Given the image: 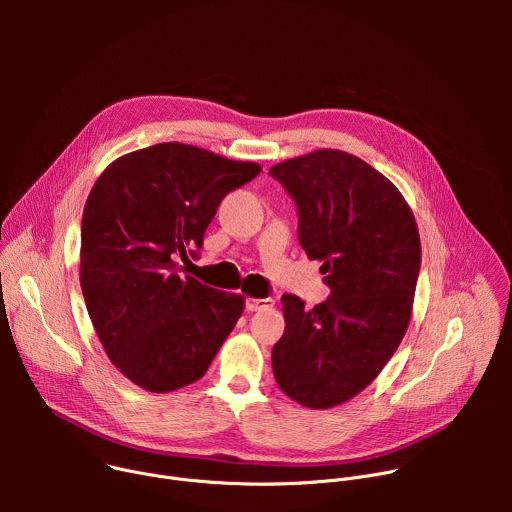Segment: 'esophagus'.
<instances>
[{
    "mask_svg": "<svg viewBox=\"0 0 512 512\" xmlns=\"http://www.w3.org/2000/svg\"><path fill=\"white\" fill-rule=\"evenodd\" d=\"M273 304H275V300H271V298H249L245 308H247V312H261V310L273 308Z\"/></svg>",
    "mask_w": 512,
    "mask_h": 512,
    "instance_id": "34e87169",
    "label": "esophagus"
}]
</instances>
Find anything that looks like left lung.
<instances>
[{"instance_id":"8db88e82","label":"left lung","mask_w":512,"mask_h":512,"mask_svg":"<svg viewBox=\"0 0 512 512\" xmlns=\"http://www.w3.org/2000/svg\"><path fill=\"white\" fill-rule=\"evenodd\" d=\"M269 174L298 204V237L322 261L330 298L312 310L281 298L285 332L271 350L279 389L330 409L367 389L401 344L421 267L415 216L397 186L340 150L275 164Z\"/></svg>"}]
</instances>
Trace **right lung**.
Segmentation results:
<instances>
[{"instance_id": "add662e5", "label": "right lung", "mask_w": 512, "mask_h": 512, "mask_svg": "<svg viewBox=\"0 0 512 512\" xmlns=\"http://www.w3.org/2000/svg\"><path fill=\"white\" fill-rule=\"evenodd\" d=\"M261 172L168 141L117 158L95 182L81 225V287L95 332L137 387L198 381L243 314L241 294L180 275L221 200Z\"/></svg>"}]
</instances>
